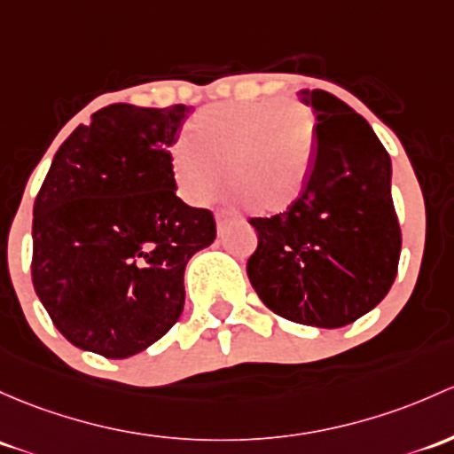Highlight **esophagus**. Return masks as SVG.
Segmentation results:
<instances>
[{"instance_id":"34e87169","label":"esophagus","mask_w":454,"mask_h":454,"mask_svg":"<svg viewBox=\"0 0 454 454\" xmlns=\"http://www.w3.org/2000/svg\"><path fill=\"white\" fill-rule=\"evenodd\" d=\"M232 222H237V217H232L231 213H223V211L217 213V231L219 232H223V228H226L228 223H232Z\"/></svg>"}]
</instances>
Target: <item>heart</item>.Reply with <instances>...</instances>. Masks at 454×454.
<instances>
[{"label":"heart","instance_id":"obj_1","mask_svg":"<svg viewBox=\"0 0 454 454\" xmlns=\"http://www.w3.org/2000/svg\"><path fill=\"white\" fill-rule=\"evenodd\" d=\"M317 128L295 99L223 102L202 108L169 145V174L184 202L200 207L226 183L256 215H278L309 187Z\"/></svg>","mask_w":454,"mask_h":454}]
</instances>
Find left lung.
I'll return each mask as SVG.
<instances>
[{"instance_id":"8db88e82","label":"left lung","mask_w":454,"mask_h":454,"mask_svg":"<svg viewBox=\"0 0 454 454\" xmlns=\"http://www.w3.org/2000/svg\"><path fill=\"white\" fill-rule=\"evenodd\" d=\"M295 95L317 121L313 174L294 207L250 219L259 246L247 278L280 317L340 328L372 311L398 274L391 160L370 123L340 98L322 89Z\"/></svg>"}]
</instances>
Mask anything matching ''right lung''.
Listing matches in <instances>:
<instances>
[{"label":"right lung","instance_id":"add662e5","mask_svg":"<svg viewBox=\"0 0 454 454\" xmlns=\"http://www.w3.org/2000/svg\"><path fill=\"white\" fill-rule=\"evenodd\" d=\"M189 108L111 104L56 152L35 200L32 285L74 346L106 359L145 350L178 322L184 267L215 215L176 195L169 145Z\"/></svg>","mask_w":454,"mask_h":454}]
</instances>
